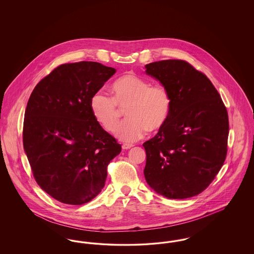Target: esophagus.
<instances>
[{"label": "esophagus", "mask_w": 254, "mask_h": 254, "mask_svg": "<svg viewBox=\"0 0 254 254\" xmlns=\"http://www.w3.org/2000/svg\"><path fill=\"white\" fill-rule=\"evenodd\" d=\"M132 146V145H129V144H123L122 148H123V149H129V148H131Z\"/></svg>", "instance_id": "esophagus-1"}]
</instances>
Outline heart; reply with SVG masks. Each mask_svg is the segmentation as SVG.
<instances>
[{
  "mask_svg": "<svg viewBox=\"0 0 254 254\" xmlns=\"http://www.w3.org/2000/svg\"><path fill=\"white\" fill-rule=\"evenodd\" d=\"M113 98L103 92L95 93L90 101L91 112L107 131L113 132L127 109L128 118L116 131V137L126 143L142 139L148 129H161L168 121L171 109V97L168 89L151 83L133 73H127L111 86Z\"/></svg>",
  "mask_w": 254,
  "mask_h": 254,
  "instance_id": "1",
  "label": "heart"
}]
</instances>
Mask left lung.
<instances>
[{
    "label": "left lung",
    "mask_w": 254,
    "mask_h": 254,
    "mask_svg": "<svg viewBox=\"0 0 254 254\" xmlns=\"http://www.w3.org/2000/svg\"><path fill=\"white\" fill-rule=\"evenodd\" d=\"M145 67L171 97L166 125L143 144L145 181L169 199L193 197L208 187L225 162L227 109L209 79L189 63L158 61Z\"/></svg>",
    "instance_id": "8db88e82"
}]
</instances>
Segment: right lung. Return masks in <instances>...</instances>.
Returning a JSON list of instances; mask_svg holds the SVG:
<instances>
[{
	"instance_id": "1",
	"label": "right lung",
	"mask_w": 254,
	"mask_h": 254,
	"mask_svg": "<svg viewBox=\"0 0 254 254\" xmlns=\"http://www.w3.org/2000/svg\"><path fill=\"white\" fill-rule=\"evenodd\" d=\"M116 72L96 62L64 64L33 89L24 113V149L40 188L83 205L101 192L121 145L95 120L90 101Z\"/></svg>"
}]
</instances>
